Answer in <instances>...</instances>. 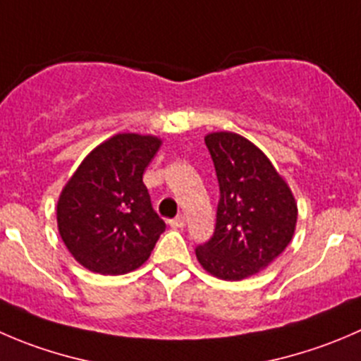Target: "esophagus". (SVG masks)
<instances>
[{
	"label": "esophagus",
	"mask_w": 361,
	"mask_h": 361,
	"mask_svg": "<svg viewBox=\"0 0 361 361\" xmlns=\"http://www.w3.org/2000/svg\"><path fill=\"white\" fill-rule=\"evenodd\" d=\"M185 224H187V219H185L183 215L176 216V219L169 220V226L173 227V229H181V227H185Z\"/></svg>",
	"instance_id": "obj_1"
}]
</instances>
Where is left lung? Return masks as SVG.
Here are the masks:
<instances>
[{
	"label": "left lung",
	"mask_w": 361,
	"mask_h": 361,
	"mask_svg": "<svg viewBox=\"0 0 361 361\" xmlns=\"http://www.w3.org/2000/svg\"><path fill=\"white\" fill-rule=\"evenodd\" d=\"M220 188L212 240L195 248L197 261L222 281H243L264 269L293 240L298 206L268 157L243 135L204 137Z\"/></svg>",
	"instance_id": "obj_1"
}]
</instances>
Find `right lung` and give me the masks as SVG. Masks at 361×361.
<instances>
[{"instance_id":"1","label":"right lung","mask_w":361,"mask_h":361,"mask_svg":"<svg viewBox=\"0 0 361 361\" xmlns=\"http://www.w3.org/2000/svg\"><path fill=\"white\" fill-rule=\"evenodd\" d=\"M160 145L155 135H113L80 162L63 187L56 206L59 236L90 271H134L166 231L142 183Z\"/></svg>"}]
</instances>
